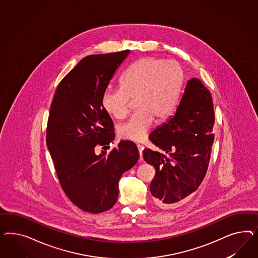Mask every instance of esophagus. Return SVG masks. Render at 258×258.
<instances>
[{"label": "esophagus", "mask_w": 258, "mask_h": 258, "mask_svg": "<svg viewBox=\"0 0 258 258\" xmlns=\"http://www.w3.org/2000/svg\"><path fill=\"white\" fill-rule=\"evenodd\" d=\"M137 149H138V151H139V154H140V159L142 160V154H143V146H141V145H137Z\"/></svg>", "instance_id": "1"}]
</instances>
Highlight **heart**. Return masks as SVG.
I'll return each instance as SVG.
<instances>
[{"label":"heart","instance_id":"b5f03b06","mask_svg":"<svg viewBox=\"0 0 258 258\" xmlns=\"http://www.w3.org/2000/svg\"><path fill=\"white\" fill-rule=\"evenodd\" d=\"M183 70L174 60L159 57H143L132 64L121 78V88L108 89L102 94L101 105L109 116L125 119L133 103L136 113L119 125L118 135L125 140L142 142L153 121L164 122L175 109Z\"/></svg>","mask_w":258,"mask_h":258}]
</instances>
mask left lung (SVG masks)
I'll list each match as a JSON object with an SVG mask.
<instances>
[{
	"instance_id": "1",
	"label": "left lung",
	"mask_w": 258,
	"mask_h": 258,
	"mask_svg": "<svg viewBox=\"0 0 258 258\" xmlns=\"http://www.w3.org/2000/svg\"><path fill=\"white\" fill-rule=\"evenodd\" d=\"M210 92L198 78L189 80L176 113L149 135L157 150L145 149L143 158L156 174L150 192L167 208L195 192L208 169L215 135Z\"/></svg>"
}]
</instances>
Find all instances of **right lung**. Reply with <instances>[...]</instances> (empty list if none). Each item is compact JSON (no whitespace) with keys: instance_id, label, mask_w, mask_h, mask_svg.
Segmentation results:
<instances>
[{"instance_id":"add662e5","label":"right lung","mask_w":258,"mask_h":258,"mask_svg":"<svg viewBox=\"0 0 258 258\" xmlns=\"http://www.w3.org/2000/svg\"><path fill=\"white\" fill-rule=\"evenodd\" d=\"M128 54L125 50L81 59L56 87L50 107L46 144L57 179L71 202L92 214L115 204L122 174L139 159L131 141H121L108 154L94 151L114 140L113 122L101 97Z\"/></svg>"}]
</instances>
